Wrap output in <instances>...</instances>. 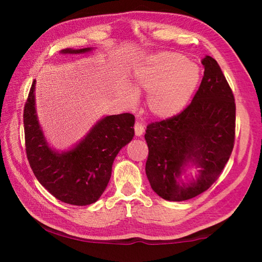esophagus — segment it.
Here are the masks:
<instances>
[{
  "label": "esophagus",
  "instance_id": "obj_1",
  "mask_svg": "<svg viewBox=\"0 0 262 262\" xmlns=\"http://www.w3.org/2000/svg\"><path fill=\"white\" fill-rule=\"evenodd\" d=\"M134 129H135L136 136H142L144 134V126L142 124H140V122H136L134 126Z\"/></svg>",
  "mask_w": 262,
  "mask_h": 262
}]
</instances>
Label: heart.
I'll return each mask as SVG.
<instances>
[{
  "label": "heart",
  "instance_id": "b5f03b06",
  "mask_svg": "<svg viewBox=\"0 0 262 262\" xmlns=\"http://www.w3.org/2000/svg\"><path fill=\"white\" fill-rule=\"evenodd\" d=\"M199 82V71L185 56L177 53H160L137 66L133 74V91L147 93L146 108L149 115L168 119L185 109ZM120 100L135 105L137 98L125 89Z\"/></svg>",
  "mask_w": 262,
  "mask_h": 262
}]
</instances>
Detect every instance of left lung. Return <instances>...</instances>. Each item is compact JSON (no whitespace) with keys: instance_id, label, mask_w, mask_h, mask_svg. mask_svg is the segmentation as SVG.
<instances>
[{"instance_id":"1","label":"left lung","mask_w":262,"mask_h":262,"mask_svg":"<svg viewBox=\"0 0 262 262\" xmlns=\"http://www.w3.org/2000/svg\"><path fill=\"white\" fill-rule=\"evenodd\" d=\"M204 76L191 103L180 114L146 127L147 179L161 198L182 202L198 196L219 179L235 138V101L220 65L202 60ZM189 162L201 168L196 181L180 179Z\"/></svg>"}]
</instances>
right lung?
<instances>
[{
	"mask_svg": "<svg viewBox=\"0 0 262 262\" xmlns=\"http://www.w3.org/2000/svg\"><path fill=\"white\" fill-rule=\"evenodd\" d=\"M91 48L63 49L62 54H83ZM32 82L24 109L26 153L37 180L55 198L70 205L96 203L105 190L114 160L134 137L132 114L107 116L71 151L58 153L48 146L39 125Z\"/></svg>",
	"mask_w": 262,
	"mask_h": 262,
	"instance_id": "obj_1",
	"label": "right lung"
}]
</instances>
